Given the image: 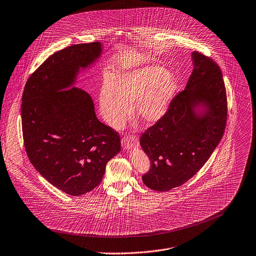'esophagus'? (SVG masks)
<instances>
[{"label":"esophagus","instance_id":"34e87169","mask_svg":"<svg viewBox=\"0 0 256 256\" xmlns=\"http://www.w3.org/2000/svg\"><path fill=\"white\" fill-rule=\"evenodd\" d=\"M121 142H122V146L124 149H130L133 147H137L139 145L138 139L133 135L125 136Z\"/></svg>","mask_w":256,"mask_h":256}]
</instances>
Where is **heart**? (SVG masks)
<instances>
[{
	"instance_id": "b5f03b06",
	"label": "heart",
	"mask_w": 256,
	"mask_h": 256,
	"mask_svg": "<svg viewBox=\"0 0 256 256\" xmlns=\"http://www.w3.org/2000/svg\"><path fill=\"white\" fill-rule=\"evenodd\" d=\"M177 90L176 80L160 67H145L121 74L102 87L99 103L104 120L119 127L135 104L137 117L146 124L158 122L167 112Z\"/></svg>"
}]
</instances>
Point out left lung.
Wrapping results in <instances>:
<instances>
[{"label":"left lung","mask_w":256,"mask_h":256,"mask_svg":"<svg viewBox=\"0 0 256 256\" xmlns=\"http://www.w3.org/2000/svg\"><path fill=\"white\" fill-rule=\"evenodd\" d=\"M192 60L194 69L185 89L140 138L150 160V169L142 180L152 190L167 191L192 178L209 159L225 130L227 99L221 70L199 52L192 53Z\"/></svg>","instance_id":"8db88e82"}]
</instances>
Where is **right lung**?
Returning <instances> with one entry per match:
<instances>
[{
	"label": "right lung",
	"instance_id": "obj_1",
	"mask_svg": "<svg viewBox=\"0 0 256 256\" xmlns=\"http://www.w3.org/2000/svg\"><path fill=\"white\" fill-rule=\"evenodd\" d=\"M101 53L99 42L54 53L30 76L22 97L29 160L49 183L73 196L99 185L106 164L121 150L118 132L97 119L91 96L73 87L80 69Z\"/></svg>",
	"mask_w": 256,
	"mask_h": 256
}]
</instances>
